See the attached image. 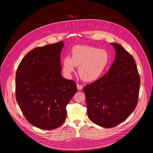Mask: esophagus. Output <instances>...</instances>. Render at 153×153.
<instances>
[{
  "mask_svg": "<svg viewBox=\"0 0 153 153\" xmlns=\"http://www.w3.org/2000/svg\"><path fill=\"white\" fill-rule=\"evenodd\" d=\"M77 88L78 90H81L83 88V86L80 84H77Z\"/></svg>",
  "mask_w": 153,
  "mask_h": 153,
  "instance_id": "esophagus-1",
  "label": "esophagus"
}]
</instances>
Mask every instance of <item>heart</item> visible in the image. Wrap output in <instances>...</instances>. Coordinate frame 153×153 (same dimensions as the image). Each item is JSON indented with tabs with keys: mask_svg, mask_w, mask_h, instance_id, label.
Listing matches in <instances>:
<instances>
[{
	"mask_svg": "<svg viewBox=\"0 0 153 153\" xmlns=\"http://www.w3.org/2000/svg\"><path fill=\"white\" fill-rule=\"evenodd\" d=\"M71 56H65L62 60L64 74L70 77L79 67L78 73L85 82H94L100 78L110 62V56L104 50L78 45L73 47L70 51Z\"/></svg>",
	"mask_w": 153,
	"mask_h": 153,
	"instance_id": "obj_1",
	"label": "heart"
}]
</instances>
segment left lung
Wrapping results in <instances>:
<instances>
[{"mask_svg": "<svg viewBox=\"0 0 153 153\" xmlns=\"http://www.w3.org/2000/svg\"><path fill=\"white\" fill-rule=\"evenodd\" d=\"M111 44L116 53L110 70L83 88L90 119L106 128L117 126L133 112L140 83L133 57L118 43Z\"/></svg>", "mask_w": 153, "mask_h": 153, "instance_id": "obj_1", "label": "left lung"}]
</instances>
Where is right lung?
Listing matches in <instances>:
<instances>
[{"instance_id": "add662e5", "label": "right lung", "mask_w": 153, "mask_h": 153, "mask_svg": "<svg viewBox=\"0 0 153 153\" xmlns=\"http://www.w3.org/2000/svg\"><path fill=\"white\" fill-rule=\"evenodd\" d=\"M63 41L30 51L16 74V97L25 117L42 129L60 126L67 116L66 106L77 92L73 80L61 75Z\"/></svg>"}]
</instances>
